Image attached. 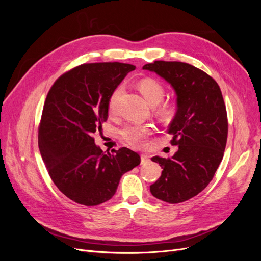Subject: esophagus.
<instances>
[{
    "label": "esophagus",
    "instance_id": "esophagus-1",
    "mask_svg": "<svg viewBox=\"0 0 261 261\" xmlns=\"http://www.w3.org/2000/svg\"><path fill=\"white\" fill-rule=\"evenodd\" d=\"M140 158H141V163H147V162H149V155H147V154H145V153H143L140 155Z\"/></svg>",
    "mask_w": 261,
    "mask_h": 261
}]
</instances>
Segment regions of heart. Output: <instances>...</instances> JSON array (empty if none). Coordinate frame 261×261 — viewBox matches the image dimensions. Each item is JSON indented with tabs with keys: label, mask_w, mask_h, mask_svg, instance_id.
<instances>
[{
	"label": "heart",
	"mask_w": 261,
	"mask_h": 261,
	"mask_svg": "<svg viewBox=\"0 0 261 261\" xmlns=\"http://www.w3.org/2000/svg\"><path fill=\"white\" fill-rule=\"evenodd\" d=\"M139 91L143 94L145 100L150 106H155L161 102L164 97V87L153 78H144L138 84ZM124 92V87L118 86L112 92L109 99V110L111 113L116 112L117 103ZM156 113L162 118H167L171 114V107L168 105H162L156 110ZM152 134V128L148 125L128 124L125 125L120 130V135L123 140L132 146L141 147L144 146L147 138Z\"/></svg>",
	"instance_id": "obj_1"
}]
</instances>
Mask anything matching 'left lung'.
Masks as SVG:
<instances>
[{
  "mask_svg": "<svg viewBox=\"0 0 261 261\" xmlns=\"http://www.w3.org/2000/svg\"><path fill=\"white\" fill-rule=\"evenodd\" d=\"M143 68L173 87L177 105L168 133L178 150L168 159L152 158L163 171L150 192L165 202H183L207 187L222 161L227 139L222 92L211 76L187 63L154 61Z\"/></svg>",
  "mask_w": 261,
  "mask_h": 261,
  "instance_id": "obj_1",
  "label": "left lung"
}]
</instances>
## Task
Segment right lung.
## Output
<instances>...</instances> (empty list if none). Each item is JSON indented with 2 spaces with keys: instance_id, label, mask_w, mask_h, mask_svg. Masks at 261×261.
I'll list each match as a JSON object with an SVG mask.
<instances>
[{
  "instance_id": "obj_1",
  "label": "right lung",
  "mask_w": 261,
  "mask_h": 261,
  "mask_svg": "<svg viewBox=\"0 0 261 261\" xmlns=\"http://www.w3.org/2000/svg\"><path fill=\"white\" fill-rule=\"evenodd\" d=\"M136 67L125 63H88L60 76L46 96L38 144L53 183L67 198L98 206L114 196L124 173L140 163L128 148L103 152L92 134L108 120L109 99Z\"/></svg>"
}]
</instances>
